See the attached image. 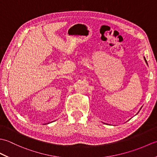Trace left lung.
Masks as SVG:
<instances>
[{
  "mask_svg": "<svg viewBox=\"0 0 157 157\" xmlns=\"http://www.w3.org/2000/svg\"><path fill=\"white\" fill-rule=\"evenodd\" d=\"M144 60H145V61H146V64H148V63H147V61H146V60L145 57H144Z\"/></svg>",
  "mask_w": 157,
  "mask_h": 157,
  "instance_id": "8db88e82",
  "label": "left lung"
}]
</instances>
